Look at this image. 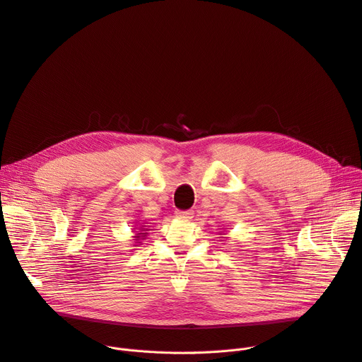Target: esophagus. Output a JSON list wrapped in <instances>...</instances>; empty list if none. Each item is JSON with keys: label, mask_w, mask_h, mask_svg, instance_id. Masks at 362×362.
<instances>
[{"label": "esophagus", "mask_w": 362, "mask_h": 362, "mask_svg": "<svg viewBox=\"0 0 362 362\" xmlns=\"http://www.w3.org/2000/svg\"><path fill=\"white\" fill-rule=\"evenodd\" d=\"M176 216L183 221H190L192 218H194V211H176Z\"/></svg>", "instance_id": "obj_1"}]
</instances>
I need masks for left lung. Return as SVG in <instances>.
Masks as SVG:
<instances>
[{
  "mask_svg": "<svg viewBox=\"0 0 362 362\" xmlns=\"http://www.w3.org/2000/svg\"><path fill=\"white\" fill-rule=\"evenodd\" d=\"M224 238H226V237H224Z\"/></svg>",
  "mask_w": 362,
  "mask_h": 362,
  "instance_id": "8db88e82",
  "label": "left lung"
}]
</instances>
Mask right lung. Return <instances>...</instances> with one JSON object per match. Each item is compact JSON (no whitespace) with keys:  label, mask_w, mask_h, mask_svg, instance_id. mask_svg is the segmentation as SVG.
Instances as JSON below:
<instances>
[{"label":"right lung","mask_w":362,"mask_h":362,"mask_svg":"<svg viewBox=\"0 0 362 362\" xmlns=\"http://www.w3.org/2000/svg\"><path fill=\"white\" fill-rule=\"evenodd\" d=\"M136 230H138V231H136V233H135V235H134L135 246L141 243V240H144V238L147 237V234H148L147 231L150 230V227H148V226H144V223H142V224H139V227H138Z\"/></svg>","instance_id":"add662e5"}]
</instances>
